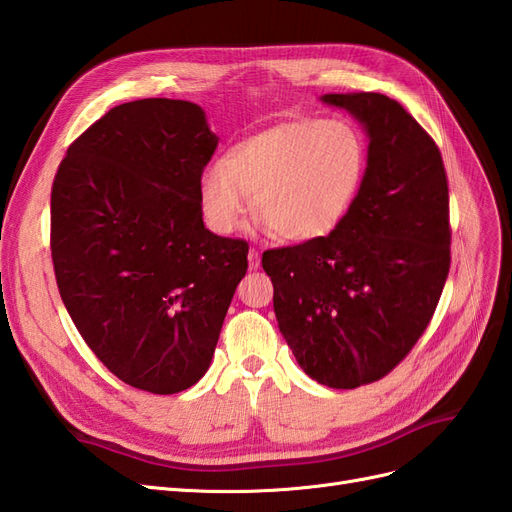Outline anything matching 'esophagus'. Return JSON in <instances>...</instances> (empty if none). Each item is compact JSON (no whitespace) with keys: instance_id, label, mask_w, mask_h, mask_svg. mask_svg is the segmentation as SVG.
Listing matches in <instances>:
<instances>
[{"instance_id":"1","label":"esophagus","mask_w":512,"mask_h":512,"mask_svg":"<svg viewBox=\"0 0 512 512\" xmlns=\"http://www.w3.org/2000/svg\"><path fill=\"white\" fill-rule=\"evenodd\" d=\"M247 262H250V269L260 267V254H258L256 247H250V252H247Z\"/></svg>"}]
</instances>
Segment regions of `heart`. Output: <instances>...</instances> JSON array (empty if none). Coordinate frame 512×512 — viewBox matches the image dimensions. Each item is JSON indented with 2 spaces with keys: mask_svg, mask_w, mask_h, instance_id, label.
Returning <instances> with one entry per match:
<instances>
[{
  "mask_svg": "<svg viewBox=\"0 0 512 512\" xmlns=\"http://www.w3.org/2000/svg\"><path fill=\"white\" fill-rule=\"evenodd\" d=\"M367 151L346 119H292L230 147L203 170L198 203L220 235L239 226L250 207L277 239H320L344 220L361 190Z\"/></svg>",
  "mask_w": 512,
  "mask_h": 512,
  "instance_id": "heart-1",
  "label": "heart"
}]
</instances>
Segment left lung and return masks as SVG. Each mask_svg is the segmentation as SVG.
<instances>
[{
    "label": "left lung",
    "mask_w": 512,
    "mask_h": 512,
    "mask_svg": "<svg viewBox=\"0 0 512 512\" xmlns=\"http://www.w3.org/2000/svg\"><path fill=\"white\" fill-rule=\"evenodd\" d=\"M369 134L367 170L327 237L262 254L277 324L309 378L356 389L406 359L451 269L448 179L436 141L382 94H327Z\"/></svg>",
    "instance_id": "left-lung-1"
}]
</instances>
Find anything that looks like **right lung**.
Listing matches in <instances>:
<instances>
[{"mask_svg":"<svg viewBox=\"0 0 512 512\" xmlns=\"http://www.w3.org/2000/svg\"><path fill=\"white\" fill-rule=\"evenodd\" d=\"M218 136L203 108L119 104L76 138L51 190V258L68 314L108 371L173 395L209 369L247 271V241L203 224L198 181Z\"/></svg>","mask_w":512,"mask_h":512,"instance_id":"obj_1","label":"right lung"}]
</instances>
